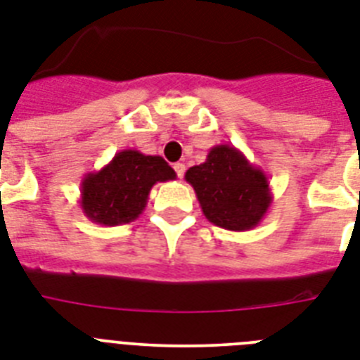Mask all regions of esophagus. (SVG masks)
<instances>
[{
	"instance_id": "obj_1",
	"label": "esophagus",
	"mask_w": 360,
	"mask_h": 360,
	"mask_svg": "<svg viewBox=\"0 0 360 360\" xmlns=\"http://www.w3.org/2000/svg\"><path fill=\"white\" fill-rule=\"evenodd\" d=\"M174 170L175 174H177V177H183V174H185V165H183V162H175Z\"/></svg>"
}]
</instances>
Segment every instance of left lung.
I'll use <instances>...</instances> for the list:
<instances>
[{"mask_svg":"<svg viewBox=\"0 0 360 360\" xmlns=\"http://www.w3.org/2000/svg\"><path fill=\"white\" fill-rule=\"evenodd\" d=\"M185 179L207 220L227 231L257 227L274 201L264 172L231 144L210 148L205 162L188 168Z\"/></svg>","mask_w":360,"mask_h":360,"instance_id":"left-lung-1","label":"left lung"}]
</instances>
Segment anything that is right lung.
Listing matches in <instances>:
<instances>
[{"label":"right lung","instance_id":"1","mask_svg":"<svg viewBox=\"0 0 360 360\" xmlns=\"http://www.w3.org/2000/svg\"><path fill=\"white\" fill-rule=\"evenodd\" d=\"M175 177L174 168L159 155L122 150L101 170L84 175L79 205L94 224L124 226L142 214L153 185Z\"/></svg>","mask_w":360,"mask_h":360}]
</instances>
